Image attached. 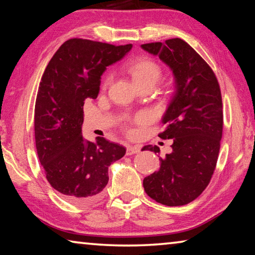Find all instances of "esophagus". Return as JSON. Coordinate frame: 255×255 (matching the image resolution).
<instances>
[{
    "instance_id": "34e87169",
    "label": "esophagus",
    "mask_w": 255,
    "mask_h": 255,
    "mask_svg": "<svg viewBox=\"0 0 255 255\" xmlns=\"http://www.w3.org/2000/svg\"><path fill=\"white\" fill-rule=\"evenodd\" d=\"M139 150H140V147L138 145H129L127 146L126 153L127 155H133V154L139 153Z\"/></svg>"
}]
</instances>
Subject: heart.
<instances>
[{"label": "heart", "mask_w": 255, "mask_h": 255, "mask_svg": "<svg viewBox=\"0 0 255 255\" xmlns=\"http://www.w3.org/2000/svg\"><path fill=\"white\" fill-rule=\"evenodd\" d=\"M126 72L137 88L143 85H155L162 76V68L154 60L145 57L131 60L126 65ZM109 77H106L103 85H107Z\"/></svg>", "instance_id": "heart-1"}]
</instances>
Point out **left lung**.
Here are the masks:
<instances>
[{
  "label": "left lung",
  "mask_w": 255,
  "mask_h": 255,
  "mask_svg": "<svg viewBox=\"0 0 255 255\" xmlns=\"http://www.w3.org/2000/svg\"><path fill=\"white\" fill-rule=\"evenodd\" d=\"M170 67L174 93L162 118V139H173L172 153L143 181L145 192L165 206L187 205L206 189L217 163L223 135V102L214 72L180 38L140 46ZM154 153L157 146H144Z\"/></svg>",
  "instance_id": "8db88e82"
}]
</instances>
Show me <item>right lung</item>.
<instances>
[{
	"label": "right lung",
	"instance_id": "right-lung-1",
	"mask_svg": "<svg viewBox=\"0 0 255 255\" xmlns=\"http://www.w3.org/2000/svg\"><path fill=\"white\" fill-rule=\"evenodd\" d=\"M132 45L73 38L56 51L42 74L34 107V138L39 161L51 187L75 205L102 197L111 163L126 148L82 136L85 99H97L108 66L123 59Z\"/></svg>",
	"mask_w": 255,
	"mask_h": 255
}]
</instances>
